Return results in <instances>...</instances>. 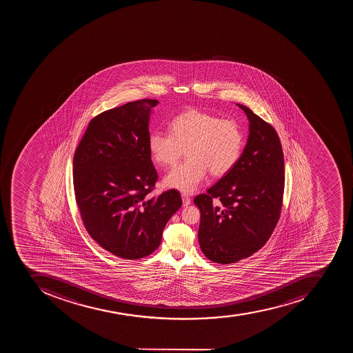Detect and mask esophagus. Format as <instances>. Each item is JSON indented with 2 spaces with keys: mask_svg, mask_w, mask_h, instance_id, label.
Masks as SVG:
<instances>
[{
  "mask_svg": "<svg viewBox=\"0 0 353 353\" xmlns=\"http://www.w3.org/2000/svg\"><path fill=\"white\" fill-rule=\"evenodd\" d=\"M182 201H183V206H189L191 204V199L186 194H182Z\"/></svg>",
  "mask_w": 353,
  "mask_h": 353,
  "instance_id": "1",
  "label": "esophagus"
}]
</instances>
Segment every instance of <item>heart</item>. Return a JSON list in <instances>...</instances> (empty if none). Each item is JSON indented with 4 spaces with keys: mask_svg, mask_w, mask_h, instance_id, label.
I'll use <instances>...</instances> for the list:
<instances>
[{
    "mask_svg": "<svg viewBox=\"0 0 353 353\" xmlns=\"http://www.w3.org/2000/svg\"><path fill=\"white\" fill-rule=\"evenodd\" d=\"M170 130L171 134L151 132L148 149L153 160L164 167L175 165L186 150L190 158L164 179L171 189L192 193L208 171L213 176L228 174L242 156L244 134L234 120L190 109L175 117Z\"/></svg>",
    "mask_w": 353,
    "mask_h": 353,
    "instance_id": "heart-1",
    "label": "heart"
}]
</instances>
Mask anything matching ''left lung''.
<instances>
[{
  "mask_svg": "<svg viewBox=\"0 0 353 353\" xmlns=\"http://www.w3.org/2000/svg\"><path fill=\"white\" fill-rule=\"evenodd\" d=\"M250 134L236 165L205 194L195 196L201 211L199 243L217 264H232L261 250L281 216L285 186L283 148L275 129L246 105Z\"/></svg>",
  "mask_w": 353,
  "mask_h": 353,
  "instance_id": "8db88e82",
  "label": "left lung"
}]
</instances>
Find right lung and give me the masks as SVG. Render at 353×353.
Masks as SVG:
<instances>
[{
    "mask_svg": "<svg viewBox=\"0 0 353 353\" xmlns=\"http://www.w3.org/2000/svg\"><path fill=\"white\" fill-rule=\"evenodd\" d=\"M158 100L141 99L90 120L72 165L76 203L94 242L120 259H139L161 243L182 206L180 192L151 196L158 173L148 149L149 118Z\"/></svg>",
    "mask_w": 353,
    "mask_h": 353,
    "instance_id": "1",
    "label": "right lung"
}]
</instances>
